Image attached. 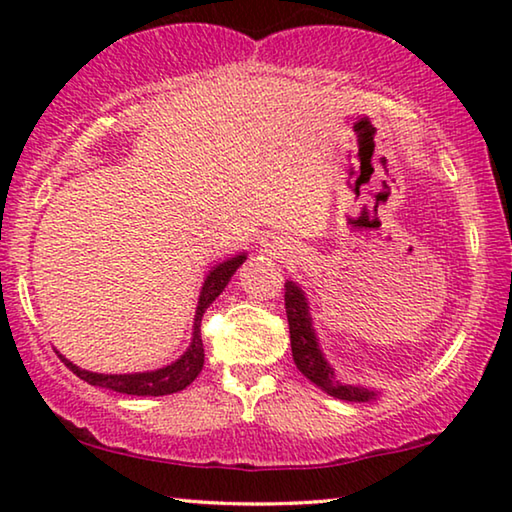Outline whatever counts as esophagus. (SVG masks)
<instances>
[{"instance_id":"esophagus-1","label":"esophagus","mask_w":512,"mask_h":512,"mask_svg":"<svg viewBox=\"0 0 512 512\" xmlns=\"http://www.w3.org/2000/svg\"><path fill=\"white\" fill-rule=\"evenodd\" d=\"M291 250V244L280 237H266L264 239V253L268 255H287Z\"/></svg>"}]
</instances>
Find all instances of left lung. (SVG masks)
Returning a JSON list of instances; mask_svg holds the SVG:
<instances>
[{
	"instance_id": "1",
	"label": "left lung",
	"mask_w": 512,
	"mask_h": 512,
	"mask_svg": "<svg viewBox=\"0 0 512 512\" xmlns=\"http://www.w3.org/2000/svg\"><path fill=\"white\" fill-rule=\"evenodd\" d=\"M284 309L289 318V334H291V352L298 370L305 375L311 384L318 386L320 391L345 402H372L379 397V391L366 386L343 384L336 379L334 368L329 366L323 350L318 345V336L314 329V318H311L309 302L305 291L296 282L287 280L284 284Z\"/></svg>"
}]
</instances>
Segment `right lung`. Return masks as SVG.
<instances>
[{"instance_id": "obj_1", "label": "right lung", "mask_w": 512, "mask_h": 512, "mask_svg": "<svg viewBox=\"0 0 512 512\" xmlns=\"http://www.w3.org/2000/svg\"><path fill=\"white\" fill-rule=\"evenodd\" d=\"M244 262H246V253H239L235 257L225 259V262H219L210 273L205 275L201 296H198V305H196L192 343H189V348L180 354V359L171 361L169 366L158 368V370H146V372H128V375H103V372H90V370L79 368L76 363L65 359L60 352L58 357L65 361V366L72 370L76 377H81L92 386L110 388V391H117V393L160 397V395H171V393L183 391V388L192 384L203 370L205 350H203V339H201V320H203L205 309L221 296L223 289L228 287V282L232 280V275L237 273V268Z\"/></svg>"}]
</instances>
